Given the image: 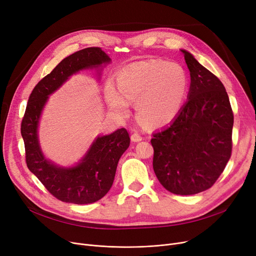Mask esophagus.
<instances>
[{"label": "esophagus", "instance_id": "34e87169", "mask_svg": "<svg viewBox=\"0 0 256 256\" xmlns=\"http://www.w3.org/2000/svg\"><path fill=\"white\" fill-rule=\"evenodd\" d=\"M130 139H132V142H139V141H141L143 139V137L138 132H134V134H132Z\"/></svg>", "mask_w": 256, "mask_h": 256}]
</instances>
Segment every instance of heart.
Returning a JSON list of instances; mask_svg holds the SVG:
<instances>
[{
	"instance_id": "1",
	"label": "heart",
	"mask_w": 256,
	"mask_h": 256,
	"mask_svg": "<svg viewBox=\"0 0 256 256\" xmlns=\"http://www.w3.org/2000/svg\"><path fill=\"white\" fill-rule=\"evenodd\" d=\"M188 76L178 63L150 59L134 63L117 74L118 90L106 84L104 96L110 110L126 117L130 102L137 116L152 126L168 124L178 116L188 91Z\"/></svg>"
}]
</instances>
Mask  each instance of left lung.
Instances as JSON below:
<instances>
[{"mask_svg": "<svg viewBox=\"0 0 256 256\" xmlns=\"http://www.w3.org/2000/svg\"><path fill=\"white\" fill-rule=\"evenodd\" d=\"M188 100L167 128L152 134V166L158 182L178 195L204 192L232 156L234 113L221 80L186 50Z\"/></svg>", "mask_w": 256, "mask_h": 256, "instance_id": "left-lung-1", "label": "left lung"}]
</instances>
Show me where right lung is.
<instances>
[{
  "instance_id": "add662e5",
  "label": "right lung",
  "mask_w": 256,
  "mask_h": 256,
  "mask_svg": "<svg viewBox=\"0 0 256 256\" xmlns=\"http://www.w3.org/2000/svg\"><path fill=\"white\" fill-rule=\"evenodd\" d=\"M110 62L100 48H87L64 58L34 87L22 120L26 163L46 189L63 202L88 204L102 198L114 182L118 160L130 146L128 132L122 128L98 137L78 165L61 168L50 163L40 150L37 138L39 117L48 96L76 72Z\"/></svg>"
}]
</instances>
